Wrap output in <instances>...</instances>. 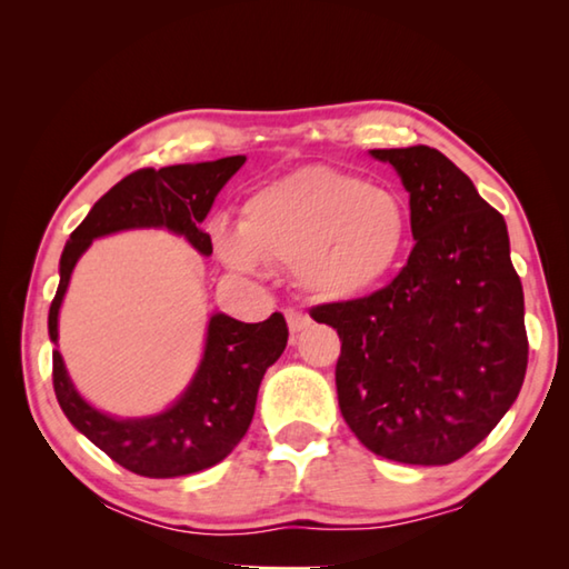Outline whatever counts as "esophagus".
Masks as SVG:
<instances>
[{
  "label": "esophagus",
  "instance_id": "esophagus-1",
  "mask_svg": "<svg viewBox=\"0 0 569 569\" xmlns=\"http://www.w3.org/2000/svg\"><path fill=\"white\" fill-rule=\"evenodd\" d=\"M286 321H288V331H291L293 339L303 329H308V323H311V319H308L301 308H286Z\"/></svg>",
  "mask_w": 569,
  "mask_h": 569
}]
</instances>
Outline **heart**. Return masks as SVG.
<instances>
[{
  "instance_id": "b5f03b06",
  "label": "heart",
  "mask_w": 569,
  "mask_h": 569,
  "mask_svg": "<svg viewBox=\"0 0 569 569\" xmlns=\"http://www.w3.org/2000/svg\"><path fill=\"white\" fill-rule=\"evenodd\" d=\"M210 240L233 271H258L266 261L293 266L306 293L351 301L397 271L409 243V210L389 188L306 166L250 192L240 223L216 218Z\"/></svg>"
}]
</instances>
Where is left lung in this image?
<instances>
[{
	"instance_id": "obj_1",
	"label": "left lung",
	"mask_w": 569,
	"mask_h": 569,
	"mask_svg": "<svg viewBox=\"0 0 569 569\" xmlns=\"http://www.w3.org/2000/svg\"><path fill=\"white\" fill-rule=\"evenodd\" d=\"M371 158L407 188L417 243L387 288L311 316L341 339L336 391L361 445L401 465H451L497 427L525 381V293L507 223L435 148Z\"/></svg>"
}]
</instances>
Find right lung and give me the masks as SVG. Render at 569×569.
Instances as JSON below:
<instances>
[{
  "instance_id": "add662e5",
  "label": "right lung",
  "mask_w": 569,
  "mask_h": 569,
  "mask_svg": "<svg viewBox=\"0 0 569 569\" xmlns=\"http://www.w3.org/2000/svg\"><path fill=\"white\" fill-rule=\"evenodd\" d=\"M246 156L186 166L142 168L122 178L92 206L72 230L60 258V286L50 306V341L60 339V308L77 261L94 238L134 228H166L182 236L200 256L213 243L200 223L216 203L220 188L243 168ZM288 343L281 313L261 323H243L226 313H210L203 356L186 391L168 409L150 417L120 419L104 413L74 389L60 351H52V383L57 401L80 435L118 461L150 479L186 477L223 461L246 437L256 411L258 387L268 366Z\"/></svg>"
}]
</instances>
